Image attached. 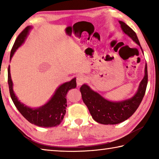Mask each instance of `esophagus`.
Masks as SVG:
<instances>
[{
  "label": "esophagus",
  "mask_w": 159,
  "mask_h": 159,
  "mask_svg": "<svg viewBox=\"0 0 159 159\" xmlns=\"http://www.w3.org/2000/svg\"><path fill=\"white\" fill-rule=\"evenodd\" d=\"M86 80H87V79H86L85 76H84L83 74H79V76L76 77L77 85H81L86 81Z\"/></svg>",
  "instance_id": "1"
}]
</instances>
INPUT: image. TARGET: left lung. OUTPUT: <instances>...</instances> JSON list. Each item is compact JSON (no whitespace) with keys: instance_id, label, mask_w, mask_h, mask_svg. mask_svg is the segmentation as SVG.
I'll return each mask as SVG.
<instances>
[{"instance_id":"left-lung-1","label":"left lung","mask_w":159,"mask_h":159,"mask_svg":"<svg viewBox=\"0 0 159 159\" xmlns=\"http://www.w3.org/2000/svg\"><path fill=\"white\" fill-rule=\"evenodd\" d=\"M118 21L123 33L138 44L143 52L135 32L125 22L122 21ZM147 81L148 74L146 63L144 78L139 83L136 93L130 98L118 102L110 101L91 89L90 86L85 83L80 87V91L83 102L87 106L93 118L96 122L104 125H114L127 120L135 112L144 98Z\"/></svg>"}]
</instances>
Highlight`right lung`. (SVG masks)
Masks as SVG:
<instances>
[{"label":"right lung","instance_id":"1","mask_svg":"<svg viewBox=\"0 0 159 159\" xmlns=\"http://www.w3.org/2000/svg\"><path fill=\"white\" fill-rule=\"evenodd\" d=\"M33 27L31 26H26L19 35L11 50L10 60H11L16 50L25 43L29 31ZM7 73H8L7 81H8L10 94L12 100L18 111L29 122L39 127L43 128H52L60 124L66 114V107H67L66 96L67 92L72 88L76 87V78H74L70 81L61 84L56 89L51 98L43 105L37 108H31L21 102L16 96L13 90V83L10 74V66Z\"/></svg>","mask_w":159,"mask_h":159}]
</instances>
